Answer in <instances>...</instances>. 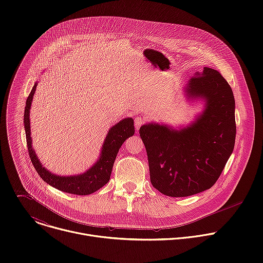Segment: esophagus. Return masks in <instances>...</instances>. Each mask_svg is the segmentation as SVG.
<instances>
[{
	"instance_id": "obj_1",
	"label": "esophagus",
	"mask_w": 263,
	"mask_h": 263,
	"mask_svg": "<svg viewBox=\"0 0 263 263\" xmlns=\"http://www.w3.org/2000/svg\"><path fill=\"white\" fill-rule=\"evenodd\" d=\"M144 122H145L144 118H142V117H136V118L134 119V125H135L136 130H138V129L144 124Z\"/></svg>"
}]
</instances>
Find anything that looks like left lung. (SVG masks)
Returning <instances> with one entry per match:
<instances>
[{"mask_svg": "<svg viewBox=\"0 0 263 263\" xmlns=\"http://www.w3.org/2000/svg\"><path fill=\"white\" fill-rule=\"evenodd\" d=\"M184 91L189 99L205 103L195 122L180 129L157 123L139 129L151 183L174 198L212 187L233 152L236 135L233 91L217 70L204 67L196 72Z\"/></svg>", "mask_w": 263, "mask_h": 263, "instance_id": "left-lung-1", "label": "left lung"}]
</instances>
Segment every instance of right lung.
<instances>
[{"label":"right lung","instance_id":"add662e5","mask_svg":"<svg viewBox=\"0 0 263 263\" xmlns=\"http://www.w3.org/2000/svg\"><path fill=\"white\" fill-rule=\"evenodd\" d=\"M37 82H35L27 101L24 115V126L26 131L27 146L32 164L36 172L39 173L41 178L46 181L49 185L55 189L72 195L86 196L93 194L103 187L110 179V175L114 167L115 160L119 153V149L124 141L132 136L135 132L134 121L132 118L122 120L120 123L111 127L104 140L100 158L97 162L88 168L85 173L76 176H58L52 174L41 163V160L37 158L34 147L32 146L31 130H30V108L35 93Z\"/></svg>","mask_w":263,"mask_h":263}]
</instances>
